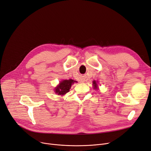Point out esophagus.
<instances>
[{"label":"esophagus","instance_id":"obj_1","mask_svg":"<svg viewBox=\"0 0 151 151\" xmlns=\"http://www.w3.org/2000/svg\"><path fill=\"white\" fill-rule=\"evenodd\" d=\"M81 82H84V81H83V80H81Z\"/></svg>","mask_w":151,"mask_h":151}]
</instances>
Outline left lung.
<instances>
[{
	"instance_id": "obj_1",
	"label": "left lung",
	"mask_w": 151,
	"mask_h": 151,
	"mask_svg": "<svg viewBox=\"0 0 151 151\" xmlns=\"http://www.w3.org/2000/svg\"><path fill=\"white\" fill-rule=\"evenodd\" d=\"M93 86H94V89H97V84L96 81H93Z\"/></svg>"
}]
</instances>
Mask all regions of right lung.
Masks as SVG:
<instances>
[{
	"label": "right lung",
	"instance_id": "obj_1",
	"mask_svg": "<svg viewBox=\"0 0 151 151\" xmlns=\"http://www.w3.org/2000/svg\"><path fill=\"white\" fill-rule=\"evenodd\" d=\"M76 81L73 80H63L60 83V84L55 89V92L58 95H64L68 92H69L70 89L71 88V85H72Z\"/></svg>",
	"mask_w": 151,
	"mask_h": 151
}]
</instances>
